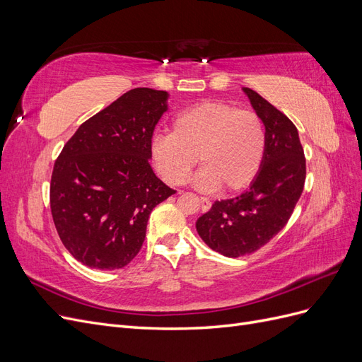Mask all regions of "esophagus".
Returning <instances> with one entry per match:
<instances>
[{
  "label": "esophagus",
  "mask_w": 362,
  "mask_h": 362,
  "mask_svg": "<svg viewBox=\"0 0 362 362\" xmlns=\"http://www.w3.org/2000/svg\"><path fill=\"white\" fill-rule=\"evenodd\" d=\"M199 202H201V206H202V211H208V210H210L211 202L208 201L206 198H204V196H201V198H199Z\"/></svg>",
  "instance_id": "esophagus-1"
}]
</instances>
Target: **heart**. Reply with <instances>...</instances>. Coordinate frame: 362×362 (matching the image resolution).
Here are the masks:
<instances>
[{"label": "heart", "mask_w": 362, "mask_h": 362, "mask_svg": "<svg viewBox=\"0 0 362 362\" xmlns=\"http://www.w3.org/2000/svg\"><path fill=\"white\" fill-rule=\"evenodd\" d=\"M267 149L266 128L252 110L204 101L173 116L172 133L152 139L151 156L163 180L181 185L198 164L201 190H242L257 178Z\"/></svg>", "instance_id": "obj_1"}]
</instances>
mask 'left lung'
I'll return each instance as SVG.
<instances>
[{
  "mask_svg": "<svg viewBox=\"0 0 362 362\" xmlns=\"http://www.w3.org/2000/svg\"><path fill=\"white\" fill-rule=\"evenodd\" d=\"M243 92L266 128L264 161L245 193L216 201L196 221L205 245L229 258L258 250L287 225L306 177L298 128L255 90L243 87Z\"/></svg>",
  "mask_w": 362,
  "mask_h": 362,
  "instance_id": "left-lung-1",
  "label": "left lung"
}]
</instances>
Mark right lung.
Returning a JSON list of instances; mask_svg holds the SVG:
<instances>
[{"mask_svg": "<svg viewBox=\"0 0 362 362\" xmlns=\"http://www.w3.org/2000/svg\"><path fill=\"white\" fill-rule=\"evenodd\" d=\"M168 98L148 87L124 93L80 125L54 164L52 221L64 247L87 267H125L144 245L152 208L175 193L149 164Z\"/></svg>", "mask_w": 362, "mask_h": 362, "instance_id": "1", "label": "right lung"}]
</instances>
